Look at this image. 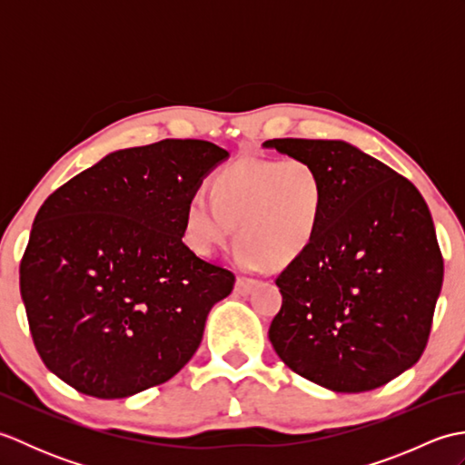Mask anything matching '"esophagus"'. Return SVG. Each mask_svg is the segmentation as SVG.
Returning a JSON list of instances; mask_svg holds the SVG:
<instances>
[{
    "label": "esophagus",
    "instance_id": "34e87169",
    "mask_svg": "<svg viewBox=\"0 0 465 465\" xmlns=\"http://www.w3.org/2000/svg\"><path fill=\"white\" fill-rule=\"evenodd\" d=\"M255 280L252 278H238V282H235V292H238L240 295H248L253 288H255Z\"/></svg>",
    "mask_w": 465,
    "mask_h": 465
}]
</instances>
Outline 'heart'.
Masks as SVG:
<instances>
[{"instance_id":"b5f03b06","label":"heart","mask_w":465,"mask_h":465,"mask_svg":"<svg viewBox=\"0 0 465 465\" xmlns=\"http://www.w3.org/2000/svg\"><path fill=\"white\" fill-rule=\"evenodd\" d=\"M325 183L305 160H245L225 165L212 182V202L195 193L185 207L183 240L210 258L232 240L243 265L283 268L308 252L320 233Z\"/></svg>"}]
</instances>
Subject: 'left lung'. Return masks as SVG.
<instances>
[{"instance_id": "left-lung-1", "label": "left lung", "mask_w": 465, "mask_h": 465, "mask_svg": "<svg viewBox=\"0 0 465 465\" xmlns=\"http://www.w3.org/2000/svg\"><path fill=\"white\" fill-rule=\"evenodd\" d=\"M318 167L320 233L275 283V353L302 378L360 393L398 378L428 345L443 282L431 213L406 177L345 142L268 140Z\"/></svg>"}]
</instances>
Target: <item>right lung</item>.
Segmentation results:
<instances>
[{
  "label": "right lung",
  "instance_id": "1",
  "mask_svg": "<svg viewBox=\"0 0 465 465\" xmlns=\"http://www.w3.org/2000/svg\"><path fill=\"white\" fill-rule=\"evenodd\" d=\"M227 152L162 140L105 155L47 197L19 263L29 331L49 371L85 396L160 385L200 348L235 275L187 248V202Z\"/></svg>",
  "mask_w": 465,
  "mask_h": 465
}]
</instances>
